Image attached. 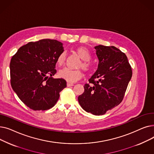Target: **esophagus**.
<instances>
[{"instance_id":"1","label":"esophagus","mask_w":154,"mask_h":154,"mask_svg":"<svg viewBox=\"0 0 154 154\" xmlns=\"http://www.w3.org/2000/svg\"><path fill=\"white\" fill-rule=\"evenodd\" d=\"M74 84H71V83H67V87H71V86H74Z\"/></svg>"}]
</instances>
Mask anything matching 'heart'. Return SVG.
Segmentation results:
<instances>
[{"label":"heart","instance_id":"b5f03b06","mask_svg":"<svg viewBox=\"0 0 154 154\" xmlns=\"http://www.w3.org/2000/svg\"><path fill=\"white\" fill-rule=\"evenodd\" d=\"M75 53L80 57L83 61L82 63L79 65V67H82L84 70L87 72H91L92 69V66L88 62L91 59L90 52L84 47H79L75 49ZM66 52H63L59 54L57 59V63L59 66H62L66 62ZM59 77L62 79L66 80L69 83H74L78 81L83 76L82 72L78 70H70L67 68H64L59 70Z\"/></svg>","mask_w":154,"mask_h":154}]
</instances>
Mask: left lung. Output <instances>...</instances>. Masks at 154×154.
Masks as SVG:
<instances>
[{
    "label": "left lung",
    "mask_w": 154,
    "mask_h": 154,
    "mask_svg": "<svg viewBox=\"0 0 154 154\" xmlns=\"http://www.w3.org/2000/svg\"><path fill=\"white\" fill-rule=\"evenodd\" d=\"M94 48L97 69L78 100L84 110L100 116L122 102L132 71L126 55L116 47L99 45Z\"/></svg>",
    "instance_id": "1"
}]
</instances>
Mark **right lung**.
Here are the masks:
<instances>
[{"mask_svg": "<svg viewBox=\"0 0 154 154\" xmlns=\"http://www.w3.org/2000/svg\"><path fill=\"white\" fill-rule=\"evenodd\" d=\"M64 51L56 40L42 39L20 47L10 63L11 83L22 102L34 110L54 107L60 92L67 87L62 79H55L57 59Z\"/></svg>", "mask_w": 154, "mask_h": 154, "instance_id": "right-lung-1", "label": "right lung"}]
</instances>
